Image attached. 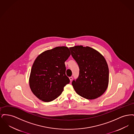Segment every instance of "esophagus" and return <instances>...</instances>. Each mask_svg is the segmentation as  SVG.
I'll list each match as a JSON object with an SVG mask.
<instances>
[{
  "instance_id": "1",
  "label": "esophagus",
  "mask_w": 134,
  "mask_h": 134,
  "mask_svg": "<svg viewBox=\"0 0 134 134\" xmlns=\"http://www.w3.org/2000/svg\"><path fill=\"white\" fill-rule=\"evenodd\" d=\"M69 79H70V81H71L72 80V79H73V77L72 76L70 77H69Z\"/></svg>"
}]
</instances>
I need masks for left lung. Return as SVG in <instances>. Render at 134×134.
Listing matches in <instances>:
<instances>
[{
	"instance_id": "8db88e82",
	"label": "left lung",
	"mask_w": 134,
	"mask_h": 134,
	"mask_svg": "<svg viewBox=\"0 0 134 134\" xmlns=\"http://www.w3.org/2000/svg\"><path fill=\"white\" fill-rule=\"evenodd\" d=\"M79 68V74L72 85L77 93L87 99L99 97L108 86L109 70L104 58L89 47L76 46L69 48Z\"/></svg>"
}]
</instances>
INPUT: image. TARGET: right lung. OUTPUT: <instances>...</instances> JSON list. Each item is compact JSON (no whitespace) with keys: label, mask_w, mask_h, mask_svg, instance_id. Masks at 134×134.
<instances>
[{"label":"right lung","mask_w":134,"mask_h":134,"mask_svg":"<svg viewBox=\"0 0 134 134\" xmlns=\"http://www.w3.org/2000/svg\"><path fill=\"white\" fill-rule=\"evenodd\" d=\"M66 47H57L45 51L36 59L29 80L32 93L38 99L50 102L57 98L70 83L66 75L65 62L70 56Z\"/></svg>","instance_id":"right-lung-1"}]
</instances>
